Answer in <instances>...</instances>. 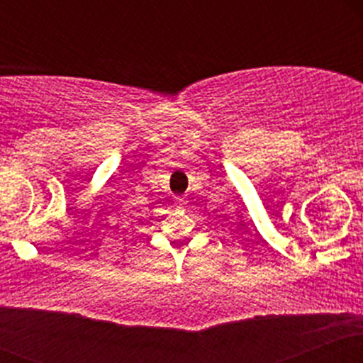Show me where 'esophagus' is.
<instances>
[{
    "label": "esophagus",
    "mask_w": 363,
    "mask_h": 363,
    "mask_svg": "<svg viewBox=\"0 0 363 363\" xmlns=\"http://www.w3.org/2000/svg\"><path fill=\"white\" fill-rule=\"evenodd\" d=\"M174 203H176L177 206H182V208H184V206L187 205V199H186V198H182V196H176V198H174Z\"/></svg>",
    "instance_id": "esophagus-1"
}]
</instances>
